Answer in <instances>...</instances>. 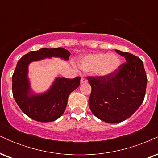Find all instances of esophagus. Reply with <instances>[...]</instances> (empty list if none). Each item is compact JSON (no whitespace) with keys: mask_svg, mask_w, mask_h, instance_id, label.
<instances>
[{"mask_svg":"<svg viewBox=\"0 0 158 158\" xmlns=\"http://www.w3.org/2000/svg\"><path fill=\"white\" fill-rule=\"evenodd\" d=\"M87 81H88V80H87L86 79H85V78H81V80H80V82L81 83V84H82V83H86Z\"/></svg>","mask_w":158,"mask_h":158,"instance_id":"34e87169","label":"esophagus"}]
</instances>
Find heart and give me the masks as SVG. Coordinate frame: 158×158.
Wrapping results in <instances>:
<instances>
[{
  "label": "heart",
  "mask_w": 158,
  "mask_h": 158,
  "mask_svg": "<svg viewBox=\"0 0 158 158\" xmlns=\"http://www.w3.org/2000/svg\"><path fill=\"white\" fill-rule=\"evenodd\" d=\"M120 59L114 53H94L85 56L79 61V67L86 72L94 71L97 76L107 78L117 72Z\"/></svg>",
  "instance_id": "heart-1"
}]
</instances>
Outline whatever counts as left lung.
Wrapping results in <instances>:
<instances>
[{"mask_svg": "<svg viewBox=\"0 0 158 158\" xmlns=\"http://www.w3.org/2000/svg\"><path fill=\"white\" fill-rule=\"evenodd\" d=\"M126 59L113 75L88 77L91 86L88 100L94 115L108 123L126 120L139 108L146 94L147 77L143 61L137 56L116 50Z\"/></svg>", "mask_w": 158, "mask_h": 158, "instance_id": "obj_1", "label": "left lung"}]
</instances>
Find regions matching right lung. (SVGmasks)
I'll use <instances>...</instances> for the list:
<instances>
[{
    "label": "right lung",
    "mask_w": 158,
    "mask_h": 158,
    "mask_svg": "<svg viewBox=\"0 0 158 158\" xmlns=\"http://www.w3.org/2000/svg\"><path fill=\"white\" fill-rule=\"evenodd\" d=\"M70 52L66 49L41 48L24 55L18 61L12 75V94L21 110L34 120L42 123L55 121L64 114L70 94L80 85L79 77L74 79L57 77L48 91L32 93L28 79V66L32 61L59 57L68 61Z\"/></svg>",
    "instance_id": "right-lung-1"
}]
</instances>
